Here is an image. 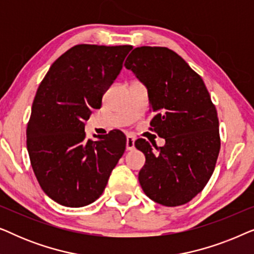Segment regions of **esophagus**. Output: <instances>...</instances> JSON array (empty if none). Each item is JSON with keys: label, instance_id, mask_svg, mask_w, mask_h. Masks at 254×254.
Here are the masks:
<instances>
[{"label": "esophagus", "instance_id": "esophagus-1", "mask_svg": "<svg viewBox=\"0 0 254 254\" xmlns=\"http://www.w3.org/2000/svg\"><path fill=\"white\" fill-rule=\"evenodd\" d=\"M127 150H133L135 148V137L133 135H127V142H126Z\"/></svg>", "mask_w": 254, "mask_h": 254}]
</instances>
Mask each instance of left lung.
<instances>
[{
  "instance_id": "left-lung-1",
  "label": "left lung",
  "mask_w": 254,
  "mask_h": 254,
  "mask_svg": "<svg viewBox=\"0 0 254 254\" xmlns=\"http://www.w3.org/2000/svg\"><path fill=\"white\" fill-rule=\"evenodd\" d=\"M125 67L147 86L154 118L151 130L163 147L138 138L145 156L138 182L152 201L166 207L187 203L213 175L221 148L218 118L202 78L182 57L166 47L142 46Z\"/></svg>"
}]
</instances>
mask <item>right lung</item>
<instances>
[{
    "mask_svg": "<svg viewBox=\"0 0 254 254\" xmlns=\"http://www.w3.org/2000/svg\"><path fill=\"white\" fill-rule=\"evenodd\" d=\"M130 50L129 45H76L51 65L38 88L26 129L27 151L40 187L62 206L84 207L98 199L124 155L123 131L92 141L84 127Z\"/></svg>",
    "mask_w": 254,
    "mask_h": 254,
    "instance_id": "obj_1",
    "label": "right lung"
}]
</instances>
